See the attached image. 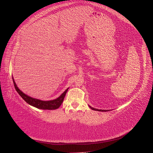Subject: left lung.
I'll list each match as a JSON object with an SVG mask.
<instances>
[{
	"label": "left lung",
	"mask_w": 153,
	"mask_h": 153,
	"mask_svg": "<svg viewBox=\"0 0 153 153\" xmlns=\"http://www.w3.org/2000/svg\"><path fill=\"white\" fill-rule=\"evenodd\" d=\"M89 107L92 109V110H96V111H100V112H106V111H108V110H99V109H96V108H92V107H91V106H89Z\"/></svg>",
	"instance_id": "left-lung-1"
}]
</instances>
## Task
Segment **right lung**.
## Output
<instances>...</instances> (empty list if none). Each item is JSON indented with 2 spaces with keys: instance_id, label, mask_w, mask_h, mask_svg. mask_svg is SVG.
Wrapping results in <instances>:
<instances>
[{
  "instance_id": "add662e5",
  "label": "right lung",
  "mask_w": 153,
  "mask_h": 153,
  "mask_svg": "<svg viewBox=\"0 0 153 153\" xmlns=\"http://www.w3.org/2000/svg\"><path fill=\"white\" fill-rule=\"evenodd\" d=\"M13 80L14 86H15L16 91L27 103L29 104L31 106H34V107L37 108L43 109V110H55L59 108V106H61V104L62 103L64 97H65L66 92L69 89V88H68V89L57 99L53 100H50V101H42L38 99L33 98H32V97H30L28 95L24 94V92L18 89V87H17L15 80L13 79Z\"/></svg>"
}]
</instances>
